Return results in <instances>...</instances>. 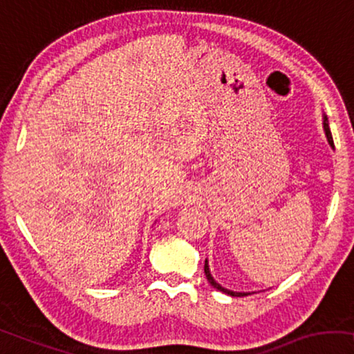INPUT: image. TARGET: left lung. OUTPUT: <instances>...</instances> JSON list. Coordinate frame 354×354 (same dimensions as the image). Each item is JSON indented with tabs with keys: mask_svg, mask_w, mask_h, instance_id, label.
Segmentation results:
<instances>
[{
	"mask_svg": "<svg viewBox=\"0 0 354 354\" xmlns=\"http://www.w3.org/2000/svg\"><path fill=\"white\" fill-rule=\"evenodd\" d=\"M324 129H326V134H327L328 144H330V146L333 147V139H332V133H330V129H328V122H327V117H324ZM205 276H207V279H208V282H210L212 286L216 288V290H220V292H225V293H227V295H231V297H245V295H250V293H243V292H232V290H227V288H225V287H221L220 283H218V282L215 281V279L212 277V274H210V270H208V261H205Z\"/></svg>",
	"mask_w": 354,
	"mask_h": 354,
	"instance_id": "left-lung-1",
	"label": "left lung"
}]
</instances>
